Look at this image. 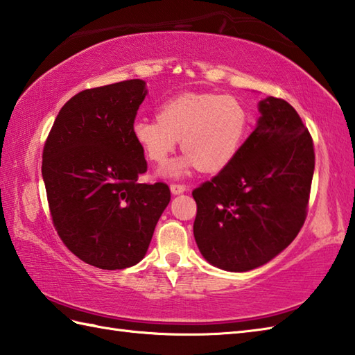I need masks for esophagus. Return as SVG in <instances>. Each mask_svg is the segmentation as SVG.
<instances>
[{"label":"esophagus","mask_w":355,"mask_h":355,"mask_svg":"<svg viewBox=\"0 0 355 355\" xmlns=\"http://www.w3.org/2000/svg\"><path fill=\"white\" fill-rule=\"evenodd\" d=\"M187 191V187L184 184H177V183H172L171 184V192L173 195H180V193H184Z\"/></svg>","instance_id":"esophagus-1"}]
</instances>
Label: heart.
<instances>
[{
    "instance_id": "heart-1",
    "label": "heart",
    "mask_w": 355,
    "mask_h": 355,
    "mask_svg": "<svg viewBox=\"0 0 355 355\" xmlns=\"http://www.w3.org/2000/svg\"><path fill=\"white\" fill-rule=\"evenodd\" d=\"M248 130V112L232 96L184 93L166 101L157 119H137L132 135L150 162L163 164L178 139L184 155L164 169L182 177L195 166L205 172L225 168L239 153Z\"/></svg>"
}]
</instances>
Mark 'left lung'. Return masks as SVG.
Returning a JSON list of instances; mask_svg holds the SVG:
<instances>
[{"mask_svg": "<svg viewBox=\"0 0 355 355\" xmlns=\"http://www.w3.org/2000/svg\"><path fill=\"white\" fill-rule=\"evenodd\" d=\"M236 157L192 192L193 236L209 263L248 271L288 247L302 229L314 173L313 139L288 102L266 97Z\"/></svg>", "mask_w": 355, "mask_h": 355, "instance_id": "obj_1", "label": "left lung"}]
</instances>
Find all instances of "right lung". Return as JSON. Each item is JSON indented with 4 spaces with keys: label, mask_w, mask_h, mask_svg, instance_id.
Wrapping results in <instances>:
<instances>
[{
    "label": "right lung",
    "mask_w": 355,
    "mask_h": 355,
    "mask_svg": "<svg viewBox=\"0 0 355 355\" xmlns=\"http://www.w3.org/2000/svg\"><path fill=\"white\" fill-rule=\"evenodd\" d=\"M146 82L131 79L84 89L59 111L42 153L53 225L89 266L139 263L171 201L168 184H141L143 149L132 135Z\"/></svg>",
    "instance_id": "add662e5"
}]
</instances>
